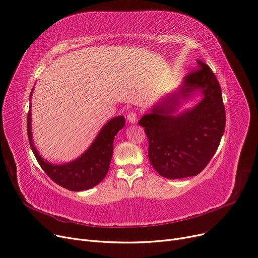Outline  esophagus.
Wrapping results in <instances>:
<instances>
[{
    "instance_id": "1",
    "label": "esophagus",
    "mask_w": 258,
    "mask_h": 258,
    "mask_svg": "<svg viewBox=\"0 0 258 258\" xmlns=\"http://www.w3.org/2000/svg\"><path fill=\"white\" fill-rule=\"evenodd\" d=\"M127 121L130 122V123H132V124H135V123H137V114L136 113H130L128 115H127Z\"/></svg>"
}]
</instances>
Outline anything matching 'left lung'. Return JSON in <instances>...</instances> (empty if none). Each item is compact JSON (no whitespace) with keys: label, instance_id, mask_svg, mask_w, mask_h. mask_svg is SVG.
Wrapping results in <instances>:
<instances>
[{"label":"left lung","instance_id":"obj_1","mask_svg":"<svg viewBox=\"0 0 258 258\" xmlns=\"http://www.w3.org/2000/svg\"><path fill=\"white\" fill-rule=\"evenodd\" d=\"M196 69L138 122L149 138L151 164L167 179L198 175L216 153L225 132L220 85L205 62L197 60ZM197 92L203 97L201 102L178 113L181 102Z\"/></svg>","mask_w":258,"mask_h":258}]
</instances>
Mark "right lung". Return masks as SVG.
<instances>
[{"label":"right lung","mask_w":258,"mask_h":258,"mask_svg":"<svg viewBox=\"0 0 258 258\" xmlns=\"http://www.w3.org/2000/svg\"><path fill=\"white\" fill-rule=\"evenodd\" d=\"M32 92L33 88L30 93V99ZM124 125L125 118L123 116H117L108 120L100 130L93 143L81 156L71 162L54 164L44 159L35 147L31 133V101L27 115L28 140L37 161L52 181L75 192L92 188L103 180L113 157L115 136Z\"/></svg>","instance_id":"obj_1"}]
</instances>
